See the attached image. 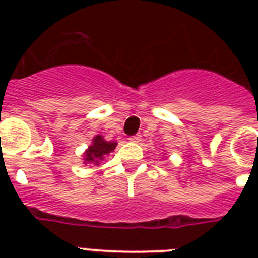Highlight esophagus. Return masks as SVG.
Listing matches in <instances>:
<instances>
[{
  "label": "esophagus",
  "mask_w": 258,
  "mask_h": 258,
  "mask_svg": "<svg viewBox=\"0 0 258 258\" xmlns=\"http://www.w3.org/2000/svg\"><path fill=\"white\" fill-rule=\"evenodd\" d=\"M128 139L131 142H135V143H138V142H141L142 135H141V134H137V135H133V137H130Z\"/></svg>",
  "instance_id": "1"
}]
</instances>
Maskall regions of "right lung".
Returning a JSON list of instances; mask_svg holds the SVG:
<instances>
[{"label":"right lung","mask_w":258,"mask_h":258,"mask_svg":"<svg viewBox=\"0 0 258 258\" xmlns=\"http://www.w3.org/2000/svg\"><path fill=\"white\" fill-rule=\"evenodd\" d=\"M115 147H116L115 142H107L103 139V137L97 135V137L93 138L92 146H89L88 150L86 151V162L99 165V162L104 158V155L115 150Z\"/></svg>","instance_id":"add662e5"}]
</instances>
